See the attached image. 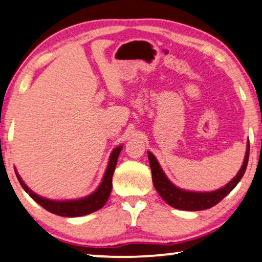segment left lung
<instances>
[{
  "instance_id": "8db88e82",
  "label": "left lung",
  "mask_w": 262,
  "mask_h": 262,
  "mask_svg": "<svg viewBox=\"0 0 262 262\" xmlns=\"http://www.w3.org/2000/svg\"><path fill=\"white\" fill-rule=\"evenodd\" d=\"M249 158V142L247 145V152L245 157V161L240 171L236 177L231 180L229 184L222 189L213 191V192H191V191H185L173 185L164 174L159 163L156 159V157L152 153L148 152V160L152 169V179L153 185L160 194L161 198L166 202L168 205L173 206L176 209L187 210V211H200V210H205L216 205L223 200L227 194L230 193V191L237 185L241 178L245 174L247 165H248Z\"/></svg>"
}]
</instances>
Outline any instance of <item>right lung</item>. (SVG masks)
Returning a JSON list of instances; mask_svg holds the SVG:
<instances>
[{
	"label": "right lung",
	"mask_w": 262,
	"mask_h": 262,
	"mask_svg": "<svg viewBox=\"0 0 262 262\" xmlns=\"http://www.w3.org/2000/svg\"><path fill=\"white\" fill-rule=\"evenodd\" d=\"M121 149H122V146L116 147V148L113 150L112 156H110L109 165L108 167H106L105 174L103 177V180L98 189L96 190L94 193H91L90 196L82 198V200L66 201V202L46 200V198L40 197L38 194L33 192V191L29 190L28 187L26 186V184L22 182V179L20 178V176L17 174V173H16V177L26 192H27L29 196L36 202V203L41 205L43 209H46L47 211L52 212L54 215L64 216V217L84 216V215H88V213L97 211V210L101 209L102 206L106 203V201H108L110 192H112V187H113V174H114V171H115L117 158L120 156Z\"/></svg>",
	"instance_id": "obj_1"
}]
</instances>
